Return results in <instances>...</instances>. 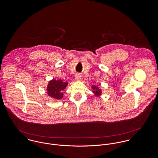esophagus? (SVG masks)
Segmentation results:
<instances>
[{"label": "esophagus", "instance_id": "34e87169", "mask_svg": "<svg viewBox=\"0 0 158 158\" xmlns=\"http://www.w3.org/2000/svg\"><path fill=\"white\" fill-rule=\"evenodd\" d=\"M81 77V75L79 74V73H77V74L75 75V80H76L77 81L80 80Z\"/></svg>", "mask_w": 158, "mask_h": 158}]
</instances>
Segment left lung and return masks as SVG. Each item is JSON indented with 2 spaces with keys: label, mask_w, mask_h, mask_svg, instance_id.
Wrapping results in <instances>:
<instances>
[{
  "label": "left lung",
  "mask_w": 158,
  "mask_h": 158,
  "mask_svg": "<svg viewBox=\"0 0 158 158\" xmlns=\"http://www.w3.org/2000/svg\"><path fill=\"white\" fill-rule=\"evenodd\" d=\"M92 89H93L92 92L96 96H100L102 94V90L98 86L95 85L92 86Z\"/></svg>",
  "instance_id": "8db88e82"
}]
</instances>
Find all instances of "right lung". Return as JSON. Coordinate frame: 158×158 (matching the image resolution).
I'll use <instances>...</instances> for the list:
<instances>
[{"mask_svg":"<svg viewBox=\"0 0 158 158\" xmlns=\"http://www.w3.org/2000/svg\"><path fill=\"white\" fill-rule=\"evenodd\" d=\"M68 83L61 80L53 79L48 82L47 90V94L50 97L56 100H60L63 97V91L67 87Z\"/></svg>","mask_w":158,"mask_h":158,"instance_id":"right-lung-1","label":"right lung"}]
</instances>
